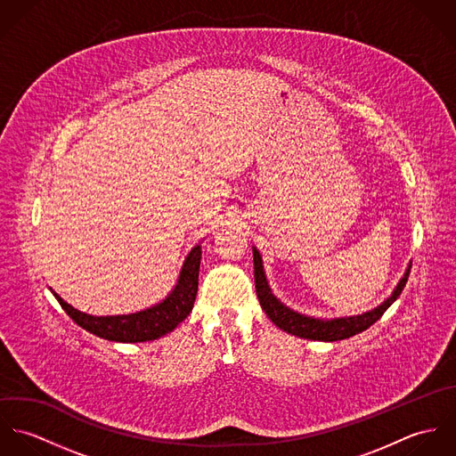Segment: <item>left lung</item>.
<instances>
[{"instance_id":"1","label":"left lung","mask_w":456,"mask_h":456,"mask_svg":"<svg viewBox=\"0 0 456 456\" xmlns=\"http://www.w3.org/2000/svg\"><path fill=\"white\" fill-rule=\"evenodd\" d=\"M253 258H255L256 295H258V300H260L261 309L272 320V323L279 326L281 330L291 333V335H297V337H302V338H311V340H325V342H335V340L349 338V337H353L356 333L365 331L369 326L374 325L387 313V309L390 307L391 304L400 297V293H402V289H403V286L407 282L409 272H411V263H409L403 277L400 279V282L393 289L391 297H388L376 309H372L369 313H363V314H358V316L320 320V318L300 314V313L286 307L272 293V289L268 286L260 251L256 248H253Z\"/></svg>"}]
</instances>
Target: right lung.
<instances>
[{
    "mask_svg": "<svg viewBox=\"0 0 456 456\" xmlns=\"http://www.w3.org/2000/svg\"><path fill=\"white\" fill-rule=\"evenodd\" d=\"M200 260H201V248L195 246L188 255V258L184 260L177 284L168 293V297L159 304L133 314L91 316L77 311L75 307L66 304L56 291H53L51 288L49 289L58 298L66 314L89 333L112 342H147L170 333L172 330H175V326L190 316L195 305L196 291H198Z\"/></svg>",
    "mask_w": 456,
    "mask_h": 456,
    "instance_id": "add662e5",
    "label": "right lung"
}]
</instances>
